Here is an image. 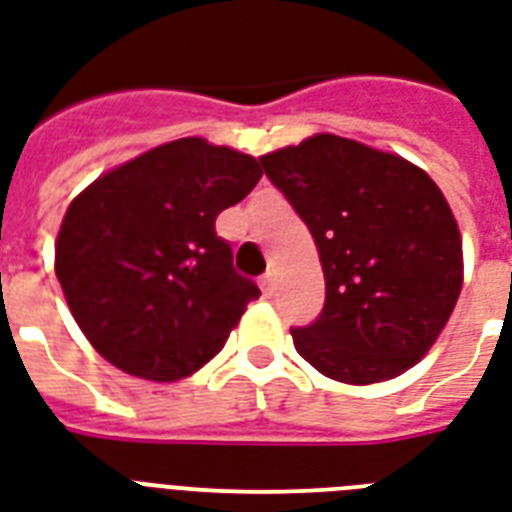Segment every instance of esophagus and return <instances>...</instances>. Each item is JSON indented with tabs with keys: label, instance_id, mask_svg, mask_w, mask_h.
Here are the masks:
<instances>
[{
	"label": "esophagus",
	"instance_id": "obj_1",
	"mask_svg": "<svg viewBox=\"0 0 512 512\" xmlns=\"http://www.w3.org/2000/svg\"><path fill=\"white\" fill-rule=\"evenodd\" d=\"M260 287H263V292H268V295H271V292L276 290V271L265 273L263 279H260Z\"/></svg>",
	"mask_w": 512,
	"mask_h": 512
}]
</instances>
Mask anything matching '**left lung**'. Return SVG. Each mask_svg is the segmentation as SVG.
Listing matches in <instances>:
<instances>
[{
	"label": "left lung",
	"mask_w": 512,
	"mask_h": 512,
	"mask_svg": "<svg viewBox=\"0 0 512 512\" xmlns=\"http://www.w3.org/2000/svg\"><path fill=\"white\" fill-rule=\"evenodd\" d=\"M308 225L325 271V308L292 327L327 378L400 376L438 341L462 292V239L432 179L400 155L333 134L260 158Z\"/></svg>",
	"instance_id": "8db88e82"
}]
</instances>
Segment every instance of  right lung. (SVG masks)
Here are the masks:
<instances>
[{"mask_svg": "<svg viewBox=\"0 0 512 512\" xmlns=\"http://www.w3.org/2000/svg\"><path fill=\"white\" fill-rule=\"evenodd\" d=\"M252 155L187 136L117 166L74 198L56 276L74 322L131 376L204 368L260 290L233 268L214 220L260 182Z\"/></svg>", "mask_w": 512, "mask_h": 512, "instance_id": "right-lung-1", "label": "right lung"}]
</instances>
